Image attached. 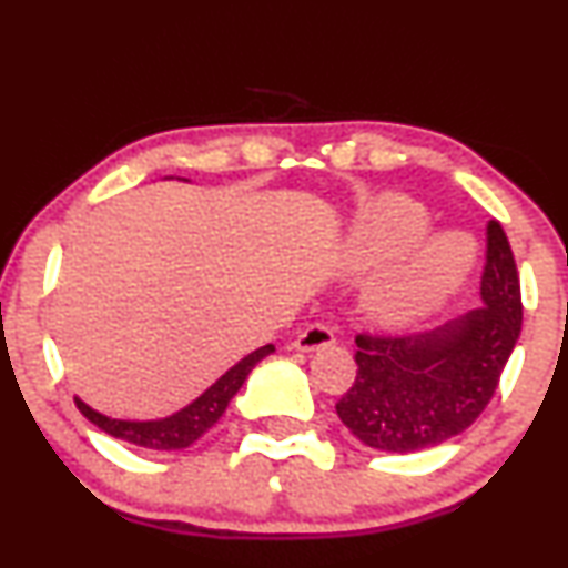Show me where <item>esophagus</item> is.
I'll use <instances>...</instances> for the list:
<instances>
[{
	"mask_svg": "<svg viewBox=\"0 0 568 568\" xmlns=\"http://www.w3.org/2000/svg\"><path fill=\"white\" fill-rule=\"evenodd\" d=\"M336 344V336H333L331 327L325 325H310L306 331L298 333V338L293 341V349L296 352H317L325 349V346Z\"/></svg>",
	"mask_w": 568,
	"mask_h": 568,
	"instance_id": "obj_1",
	"label": "esophagus"
}]
</instances>
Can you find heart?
<instances>
[{
	"instance_id": "b5f03b06",
	"label": "heart",
	"mask_w": 568,
	"mask_h": 568,
	"mask_svg": "<svg viewBox=\"0 0 568 568\" xmlns=\"http://www.w3.org/2000/svg\"><path fill=\"white\" fill-rule=\"evenodd\" d=\"M428 230L432 216L420 203L384 193L357 211L346 232L341 270L352 277L386 272L367 296V314L386 331L413 327L439 314L474 275L479 262L474 237L444 230L426 239Z\"/></svg>"
}]
</instances>
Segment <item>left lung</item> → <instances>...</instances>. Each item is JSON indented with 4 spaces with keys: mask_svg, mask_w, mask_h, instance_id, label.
<instances>
[{
    "mask_svg": "<svg viewBox=\"0 0 568 568\" xmlns=\"http://www.w3.org/2000/svg\"><path fill=\"white\" fill-rule=\"evenodd\" d=\"M518 336L516 258L500 222H489L479 310L418 336H357V378L336 405L338 418L381 453L439 447L489 405Z\"/></svg>",
    "mask_w": 568,
    "mask_h": 568,
    "instance_id": "obj_1",
    "label": "left lung"
}]
</instances>
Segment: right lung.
<instances>
[{
  "instance_id": "obj_1",
  "label": "right lung",
  "mask_w": 568,
  "mask_h": 568,
  "mask_svg": "<svg viewBox=\"0 0 568 568\" xmlns=\"http://www.w3.org/2000/svg\"><path fill=\"white\" fill-rule=\"evenodd\" d=\"M163 180H174V176H163ZM176 180L190 182L184 180V176H176ZM272 352H275V346L266 344L262 349L245 354V357L241 362H235L222 378H216L206 392L195 396L190 405H184L182 409H176V413L166 415V418H153V420L111 418V415L89 407L81 396H73V399H77V407L81 409V415H84L89 423H94L100 432L111 434L115 439L136 444V447L172 453V449L190 447V444L201 439V436L206 434L219 418H222L224 409H227V405L232 402V396L241 392L251 371H254L264 357H270Z\"/></svg>"
}]
</instances>
